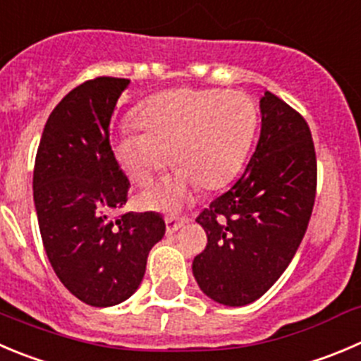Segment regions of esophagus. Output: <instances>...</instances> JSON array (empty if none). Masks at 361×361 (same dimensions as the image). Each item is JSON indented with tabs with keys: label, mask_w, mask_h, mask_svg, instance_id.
I'll return each instance as SVG.
<instances>
[{
	"label": "esophagus",
	"mask_w": 361,
	"mask_h": 361,
	"mask_svg": "<svg viewBox=\"0 0 361 361\" xmlns=\"http://www.w3.org/2000/svg\"><path fill=\"white\" fill-rule=\"evenodd\" d=\"M164 221H166V232H168V234H175L178 228H183L186 223H190V218H186V216H184V218L166 216V219H164Z\"/></svg>",
	"instance_id": "1"
}]
</instances>
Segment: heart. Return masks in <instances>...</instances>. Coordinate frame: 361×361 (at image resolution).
I'll return each mask as SVG.
<instances>
[{
  "instance_id": "1",
  "label": "heart",
  "mask_w": 361,
  "mask_h": 361,
  "mask_svg": "<svg viewBox=\"0 0 361 361\" xmlns=\"http://www.w3.org/2000/svg\"><path fill=\"white\" fill-rule=\"evenodd\" d=\"M136 126L116 135L113 149L126 173L149 188L171 159L173 177L145 197L149 207L175 209L200 184L219 190L238 173L257 126L253 102L239 92L180 90L157 95L136 113Z\"/></svg>"
}]
</instances>
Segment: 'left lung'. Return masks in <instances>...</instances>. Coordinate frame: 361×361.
<instances>
[{"instance_id": "left-lung-1", "label": "left lung", "mask_w": 361, "mask_h": 361, "mask_svg": "<svg viewBox=\"0 0 361 361\" xmlns=\"http://www.w3.org/2000/svg\"><path fill=\"white\" fill-rule=\"evenodd\" d=\"M260 138L245 173L197 218L207 246L193 260L195 280L226 307L259 300L287 269L317 191L307 120L271 92L260 99Z\"/></svg>"}]
</instances>
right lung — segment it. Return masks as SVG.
I'll use <instances>...</instances> for the list:
<instances>
[{
    "mask_svg": "<svg viewBox=\"0 0 361 361\" xmlns=\"http://www.w3.org/2000/svg\"><path fill=\"white\" fill-rule=\"evenodd\" d=\"M127 85L101 75L68 92L47 118L33 170L47 259L68 293L90 307H113L135 294L166 230L156 212L111 218L131 188L109 145V122Z\"/></svg>",
    "mask_w": 361,
    "mask_h": 361,
    "instance_id": "1",
    "label": "right lung"
}]
</instances>
